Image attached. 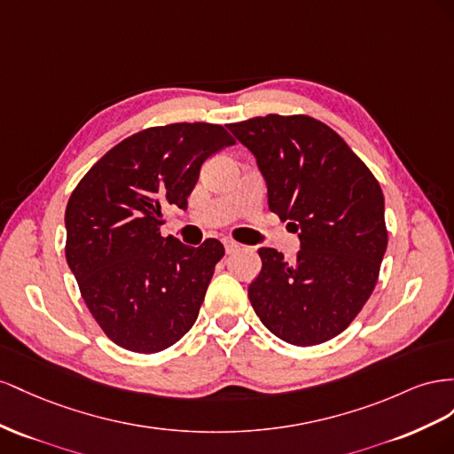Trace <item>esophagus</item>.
Masks as SVG:
<instances>
[{"label":"esophagus","mask_w":454,"mask_h":454,"mask_svg":"<svg viewBox=\"0 0 454 454\" xmlns=\"http://www.w3.org/2000/svg\"><path fill=\"white\" fill-rule=\"evenodd\" d=\"M223 243H224L226 254H234V253H238V251L241 249V245H239V243H236V241H231V239H224Z\"/></svg>","instance_id":"1"}]
</instances>
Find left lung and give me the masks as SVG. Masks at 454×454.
<instances>
[{"label":"left lung","instance_id":"left-lung-1","mask_svg":"<svg viewBox=\"0 0 454 454\" xmlns=\"http://www.w3.org/2000/svg\"><path fill=\"white\" fill-rule=\"evenodd\" d=\"M256 158L268 207L299 231L293 262L261 247L249 301L264 327L294 346L340 334L377 285L387 245L384 196L369 167L331 127L309 115L230 123Z\"/></svg>","mask_w":454,"mask_h":454}]
</instances>
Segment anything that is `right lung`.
Instances as JSON below:
<instances>
[{"instance_id": "obj_1", "label": "right lung", "mask_w": 454, "mask_h": 454, "mask_svg": "<svg viewBox=\"0 0 454 454\" xmlns=\"http://www.w3.org/2000/svg\"><path fill=\"white\" fill-rule=\"evenodd\" d=\"M236 145L223 125L150 127L90 167L67 205V261L90 316L137 354L173 346L198 319L224 245L163 238L165 209H186L207 158Z\"/></svg>"}]
</instances>
